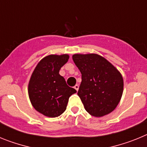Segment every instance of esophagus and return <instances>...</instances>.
<instances>
[{"mask_svg":"<svg viewBox=\"0 0 147 147\" xmlns=\"http://www.w3.org/2000/svg\"><path fill=\"white\" fill-rule=\"evenodd\" d=\"M79 88H80V86H79V85H76L74 86V88L76 90V91H78V90H79Z\"/></svg>","mask_w":147,"mask_h":147,"instance_id":"34e87169","label":"esophagus"}]
</instances>
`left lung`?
I'll return each instance as SVG.
<instances>
[{"label": "left lung", "mask_w": 147, "mask_h": 147, "mask_svg": "<svg viewBox=\"0 0 147 147\" xmlns=\"http://www.w3.org/2000/svg\"><path fill=\"white\" fill-rule=\"evenodd\" d=\"M72 58L82 74L77 94L87 112L102 117L113 111L124 90V80L119 70L96 54H75Z\"/></svg>", "instance_id": "left-lung-1"}]
</instances>
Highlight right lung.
<instances>
[{
	"instance_id": "add662e5",
	"label": "right lung",
	"mask_w": 147,
	"mask_h": 147,
	"mask_svg": "<svg viewBox=\"0 0 147 147\" xmlns=\"http://www.w3.org/2000/svg\"><path fill=\"white\" fill-rule=\"evenodd\" d=\"M69 59L68 54H50L35 67L28 86L30 102L35 110L45 116L58 117L65 112L68 98L76 93L59 74Z\"/></svg>"
}]
</instances>
